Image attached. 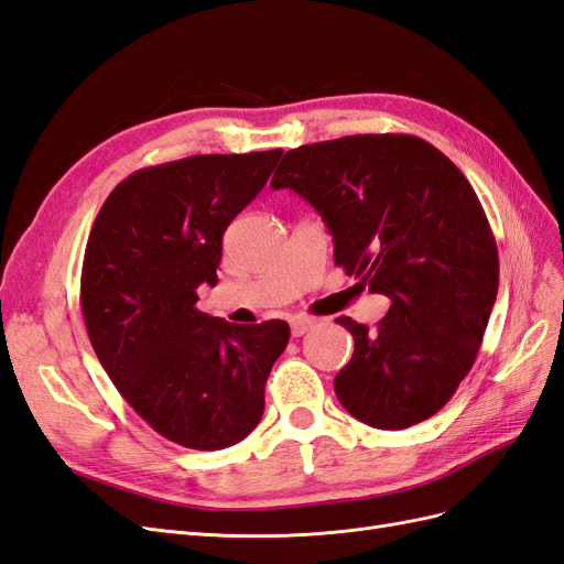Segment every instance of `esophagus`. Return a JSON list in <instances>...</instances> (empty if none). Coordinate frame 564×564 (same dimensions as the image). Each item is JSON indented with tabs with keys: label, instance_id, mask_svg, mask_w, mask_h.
<instances>
[{
	"label": "esophagus",
	"instance_id": "esophagus-1",
	"mask_svg": "<svg viewBox=\"0 0 564 564\" xmlns=\"http://www.w3.org/2000/svg\"><path fill=\"white\" fill-rule=\"evenodd\" d=\"M315 327V319L311 317H294L292 319V336H303Z\"/></svg>",
	"mask_w": 564,
	"mask_h": 564
}]
</instances>
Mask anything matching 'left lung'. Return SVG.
<instances>
[{"label":"left lung","mask_w":564,"mask_h":564,"mask_svg":"<svg viewBox=\"0 0 564 564\" xmlns=\"http://www.w3.org/2000/svg\"><path fill=\"white\" fill-rule=\"evenodd\" d=\"M272 191L289 187L334 235V261L386 294L390 311L355 338L338 402L371 429L437 414L470 371L499 292V253L468 178L409 133H360L289 150Z\"/></svg>","instance_id":"obj_1"}]
</instances>
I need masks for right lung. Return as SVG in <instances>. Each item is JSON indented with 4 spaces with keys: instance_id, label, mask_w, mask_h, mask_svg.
Masks as SVG:
<instances>
[{
    "instance_id": "add662e5",
    "label": "right lung",
    "mask_w": 564,
    "mask_h": 564,
    "mask_svg": "<svg viewBox=\"0 0 564 564\" xmlns=\"http://www.w3.org/2000/svg\"><path fill=\"white\" fill-rule=\"evenodd\" d=\"M282 150L141 169L100 207L82 265V315L115 388L152 431L214 452L259 425L289 324H230L195 308L216 284L224 232Z\"/></svg>"
}]
</instances>
